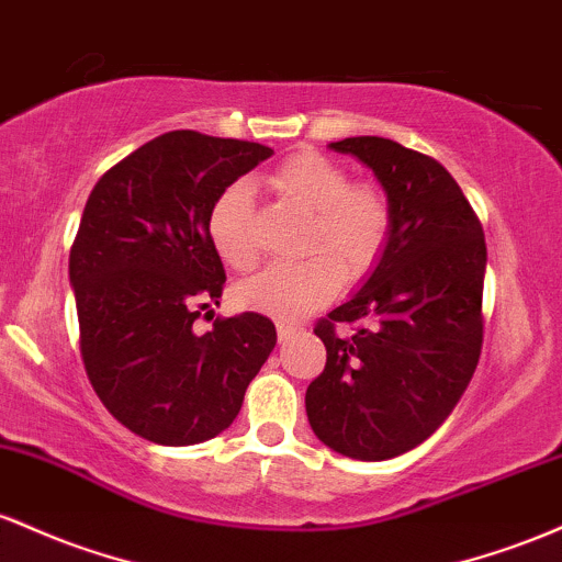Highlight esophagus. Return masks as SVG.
Segmentation results:
<instances>
[{"label":"esophagus","mask_w":562,"mask_h":562,"mask_svg":"<svg viewBox=\"0 0 562 562\" xmlns=\"http://www.w3.org/2000/svg\"><path fill=\"white\" fill-rule=\"evenodd\" d=\"M276 331H279V339H281V342H286V339L292 337L294 331H297V326H294V324H289V321L279 318V321H276Z\"/></svg>","instance_id":"obj_1"}]
</instances>
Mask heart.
Listing matches in <instances>:
<instances>
[{
	"label": "heart",
	"mask_w": 562,
	"mask_h": 562,
	"mask_svg": "<svg viewBox=\"0 0 562 562\" xmlns=\"http://www.w3.org/2000/svg\"><path fill=\"white\" fill-rule=\"evenodd\" d=\"M270 188L307 214L302 251L292 265H270L238 286L236 297L249 311L300 318L324 305L342 283V270L358 279L382 257L393 231V206L376 182L350 180L331 156L302 148L270 172ZM255 199L247 182L236 180L217 193L206 214V233L228 268L249 270L257 262ZM344 268L339 269L338 265Z\"/></svg>",
	"instance_id": "heart-1"
}]
</instances>
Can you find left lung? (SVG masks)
<instances>
[{
	"instance_id": "left-lung-1",
	"label": "left lung",
	"mask_w": 562,
	"mask_h": 562,
	"mask_svg": "<svg viewBox=\"0 0 562 562\" xmlns=\"http://www.w3.org/2000/svg\"><path fill=\"white\" fill-rule=\"evenodd\" d=\"M339 154L374 169L393 231L374 276L315 321L326 366L305 393L329 449L382 462L443 425L483 348V225L449 169L387 137H345ZM339 325L353 331L338 334Z\"/></svg>"
}]
</instances>
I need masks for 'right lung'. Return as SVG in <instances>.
Segmentation results:
<instances>
[{
	"instance_id": "obj_1",
	"label": "right lung",
	"mask_w": 562,
	"mask_h": 562,
	"mask_svg": "<svg viewBox=\"0 0 562 562\" xmlns=\"http://www.w3.org/2000/svg\"><path fill=\"white\" fill-rule=\"evenodd\" d=\"M268 145L175 130L94 182L68 257L79 350L92 390L127 430L191 446L238 417L276 348L260 313L217 315L225 268L206 233L214 196L268 159Z\"/></svg>"
}]
</instances>
